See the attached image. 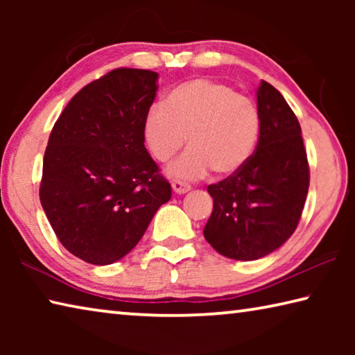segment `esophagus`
<instances>
[{"label": "esophagus", "mask_w": 355, "mask_h": 355, "mask_svg": "<svg viewBox=\"0 0 355 355\" xmlns=\"http://www.w3.org/2000/svg\"><path fill=\"white\" fill-rule=\"evenodd\" d=\"M172 191L175 192V194H186V192L191 191V186L188 183L175 180V182H172Z\"/></svg>", "instance_id": "1"}]
</instances>
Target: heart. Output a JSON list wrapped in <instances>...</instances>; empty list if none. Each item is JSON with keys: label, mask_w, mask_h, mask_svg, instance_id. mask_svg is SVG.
<instances>
[{"label": "heart", "mask_w": 355, "mask_h": 355, "mask_svg": "<svg viewBox=\"0 0 355 355\" xmlns=\"http://www.w3.org/2000/svg\"><path fill=\"white\" fill-rule=\"evenodd\" d=\"M260 130L254 101L208 78L178 84L142 122L144 141L159 163L171 161L188 136L191 148L169 167L175 178H199L211 169L220 177L239 172L255 153Z\"/></svg>", "instance_id": "1"}]
</instances>
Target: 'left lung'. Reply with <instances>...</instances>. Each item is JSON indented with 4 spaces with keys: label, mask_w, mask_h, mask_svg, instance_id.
Returning <instances> with one entry per match:
<instances>
[{
    "label": "left lung",
    "mask_w": 355,
    "mask_h": 355,
    "mask_svg": "<svg viewBox=\"0 0 355 355\" xmlns=\"http://www.w3.org/2000/svg\"><path fill=\"white\" fill-rule=\"evenodd\" d=\"M261 119L255 153L241 171L209 184L213 213L203 236L220 255L252 261L279 249L299 224L310 172L297 117L277 89H257Z\"/></svg>",
    "instance_id": "8db88e82"
}]
</instances>
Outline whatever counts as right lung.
Instances as JSON below:
<instances>
[{"label": "right lung", "instance_id": "right-lung-1", "mask_svg": "<svg viewBox=\"0 0 355 355\" xmlns=\"http://www.w3.org/2000/svg\"><path fill=\"white\" fill-rule=\"evenodd\" d=\"M156 91V71L116 69L83 87L51 130L40 203L61 244L86 263L123 258L171 200L142 136Z\"/></svg>", "mask_w": 355, "mask_h": 355}]
</instances>
